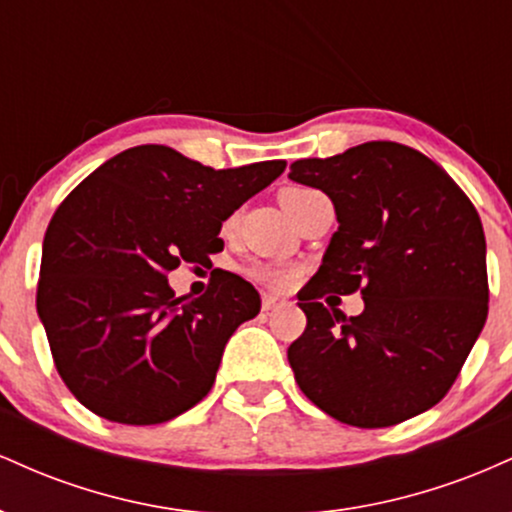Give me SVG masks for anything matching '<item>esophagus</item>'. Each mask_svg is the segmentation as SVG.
<instances>
[{"label":"esophagus","instance_id":"esophagus-1","mask_svg":"<svg viewBox=\"0 0 512 512\" xmlns=\"http://www.w3.org/2000/svg\"><path fill=\"white\" fill-rule=\"evenodd\" d=\"M284 301H281V298H276V296H272V293H264L262 296V310H272V308H276V305H281Z\"/></svg>","mask_w":512,"mask_h":512}]
</instances>
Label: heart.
I'll use <instances>...</instances> for the list:
<instances>
[{
	"label": "heart",
	"mask_w": 512,
	"mask_h": 512,
	"mask_svg": "<svg viewBox=\"0 0 512 512\" xmlns=\"http://www.w3.org/2000/svg\"><path fill=\"white\" fill-rule=\"evenodd\" d=\"M298 192H305L303 187H289V190L281 192V199L289 197V195H298ZM250 276L252 279H257L260 284L269 286V289H286V286L291 284L293 276H296V272H293L291 267H284V264H252L250 267Z\"/></svg>",
	"instance_id": "b5f03b06"
}]
</instances>
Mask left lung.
Wrapping results in <instances>:
<instances>
[{
    "instance_id": "obj_1",
    "label": "left lung",
    "mask_w": 512,
    "mask_h": 512,
    "mask_svg": "<svg viewBox=\"0 0 512 512\" xmlns=\"http://www.w3.org/2000/svg\"><path fill=\"white\" fill-rule=\"evenodd\" d=\"M291 180L332 199L339 228L298 293L308 317L289 346L303 395L358 428L402 424L448 395L489 315L486 238L469 197L438 163L366 142L291 163ZM362 289L356 318L327 290Z\"/></svg>"
}]
</instances>
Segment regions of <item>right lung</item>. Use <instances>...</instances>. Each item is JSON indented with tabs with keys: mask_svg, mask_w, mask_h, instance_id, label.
Returning <instances> with one entry per match:
<instances>
[{
	"mask_svg": "<svg viewBox=\"0 0 512 512\" xmlns=\"http://www.w3.org/2000/svg\"><path fill=\"white\" fill-rule=\"evenodd\" d=\"M284 168L214 170L144 144L69 192L45 231L35 305L57 373L86 409L149 426L209 395L226 342L260 313V293L216 269L207 293L185 301L168 272L223 250L221 223Z\"/></svg>",
	"mask_w": 512,
	"mask_h": 512,
	"instance_id": "add662e5",
	"label": "right lung"
}]
</instances>
